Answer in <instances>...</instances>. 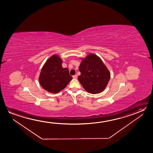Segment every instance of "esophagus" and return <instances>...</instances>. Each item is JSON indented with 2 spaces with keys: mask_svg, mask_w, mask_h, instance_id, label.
Listing matches in <instances>:
<instances>
[{
  "mask_svg": "<svg viewBox=\"0 0 153 153\" xmlns=\"http://www.w3.org/2000/svg\"><path fill=\"white\" fill-rule=\"evenodd\" d=\"M73 78H74V79H77V78H78V75H76V74L73 75Z\"/></svg>",
  "mask_w": 153,
  "mask_h": 153,
  "instance_id": "1",
  "label": "esophagus"
}]
</instances>
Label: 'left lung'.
Wrapping results in <instances>:
<instances>
[{"mask_svg": "<svg viewBox=\"0 0 153 153\" xmlns=\"http://www.w3.org/2000/svg\"><path fill=\"white\" fill-rule=\"evenodd\" d=\"M81 74L78 80L87 92L96 94L105 90L109 82L111 73L101 58L90 53L85 58L80 57Z\"/></svg>", "mask_w": 153, "mask_h": 153, "instance_id": "1", "label": "left lung"}]
</instances>
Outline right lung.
<instances>
[{"label":"right lung","instance_id":"right-lung-1","mask_svg":"<svg viewBox=\"0 0 153 153\" xmlns=\"http://www.w3.org/2000/svg\"><path fill=\"white\" fill-rule=\"evenodd\" d=\"M62 59L55 53L47 60L41 68L39 81L48 92L57 94L65 88L72 79L67 68L62 67Z\"/></svg>","mask_w":153,"mask_h":153}]
</instances>
